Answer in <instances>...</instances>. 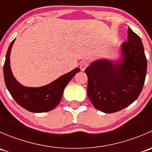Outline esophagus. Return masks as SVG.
Instances as JSON below:
<instances>
[{"label":"esophagus","instance_id":"34e87169","mask_svg":"<svg viewBox=\"0 0 152 152\" xmlns=\"http://www.w3.org/2000/svg\"><path fill=\"white\" fill-rule=\"evenodd\" d=\"M88 66V63H87V62H82V63L80 64V69L82 71H84V70H85L86 68H87V67Z\"/></svg>","mask_w":152,"mask_h":152}]
</instances>
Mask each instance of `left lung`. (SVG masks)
Wrapping results in <instances>:
<instances>
[{
  "mask_svg": "<svg viewBox=\"0 0 152 152\" xmlns=\"http://www.w3.org/2000/svg\"><path fill=\"white\" fill-rule=\"evenodd\" d=\"M127 39L121 45L118 60L98 59L85 70L87 96L103 113H115L129 106L143 87L147 60L141 39L129 28Z\"/></svg>",
  "mask_w": 152,
  "mask_h": 152,
  "instance_id": "1",
  "label": "left lung"
}]
</instances>
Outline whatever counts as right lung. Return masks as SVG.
<instances>
[{"label": "right lung", "mask_w": 152, "mask_h": 152, "mask_svg": "<svg viewBox=\"0 0 152 152\" xmlns=\"http://www.w3.org/2000/svg\"><path fill=\"white\" fill-rule=\"evenodd\" d=\"M15 40V39L9 47L4 66V81L9 92L18 104L29 112L45 113L50 111L59 104L64 89L76 73L80 71V69L76 67L42 87H25L16 80L11 70L10 53Z\"/></svg>", "instance_id": "right-lung-1"}]
</instances>
